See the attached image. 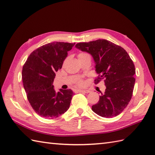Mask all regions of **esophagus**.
Listing matches in <instances>:
<instances>
[{
	"label": "esophagus",
	"mask_w": 155,
	"mask_h": 155,
	"mask_svg": "<svg viewBox=\"0 0 155 155\" xmlns=\"http://www.w3.org/2000/svg\"><path fill=\"white\" fill-rule=\"evenodd\" d=\"M78 93H90L89 90H78Z\"/></svg>",
	"instance_id": "1"
}]
</instances>
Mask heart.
Masks as SVG:
<instances>
[{
	"mask_svg": "<svg viewBox=\"0 0 155 155\" xmlns=\"http://www.w3.org/2000/svg\"><path fill=\"white\" fill-rule=\"evenodd\" d=\"M87 55H88V54L87 53H84V52H80V53L78 54V58H83L84 57H86V56H87ZM84 84V83L83 81H78L77 82V84L78 85V86L82 87V86H83Z\"/></svg>",
	"mask_w": 155,
	"mask_h": 155,
	"instance_id": "b5f03b06",
	"label": "heart"
}]
</instances>
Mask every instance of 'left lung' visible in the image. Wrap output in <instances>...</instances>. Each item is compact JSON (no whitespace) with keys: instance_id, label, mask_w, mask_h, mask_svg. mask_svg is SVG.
<instances>
[{"instance_id":"obj_1","label":"left lung","mask_w":155,"mask_h":155,"mask_svg":"<svg viewBox=\"0 0 155 155\" xmlns=\"http://www.w3.org/2000/svg\"><path fill=\"white\" fill-rule=\"evenodd\" d=\"M76 48L88 52L94 58L98 74L94 83L104 79L106 89L92 110L102 117L120 114L132 98L135 83L134 64L123 48L104 39L79 42Z\"/></svg>"}]
</instances>
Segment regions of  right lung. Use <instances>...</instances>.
<instances>
[{"label":"right lung","mask_w":155,"mask_h":155,"mask_svg":"<svg viewBox=\"0 0 155 155\" xmlns=\"http://www.w3.org/2000/svg\"><path fill=\"white\" fill-rule=\"evenodd\" d=\"M75 43L53 42L37 48L29 55L22 67V79L27 98L39 116L53 119L64 114L70 107L71 89H54L55 72Z\"/></svg>","instance_id":"1"}]
</instances>
